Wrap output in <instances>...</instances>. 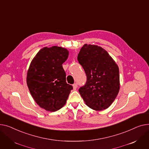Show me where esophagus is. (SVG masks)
I'll return each instance as SVG.
<instances>
[{
    "label": "esophagus",
    "instance_id": "1",
    "mask_svg": "<svg viewBox=\"0 0 149 149\" xmlns=\"http://www.w3.org/2000/svg\"><path fill=\"white\" fill-rule=\"evenodd\" d=\"M73 89H74V90H76V88H77V84L76 83L74 84L73 85Z\"/></svg>",
    "mask_w": 149,
    "mask_h": 149
}]
</instances>
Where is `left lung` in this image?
I'll return each instance as SVG.
<instances>
[{
	"label": "left lung",
	"instance_id": "obj_1",
	"mask_svg": "<svg viewBox=\"0 0 149 149\" xmlns=\"http://www.w3.org/2000/svg\"><path fill=\"white\" fill-rule=\"evenodd\" d=\"M77 60L86 75V84L79 89L85 103L96 111L108 108L120 90L118 65L102 47L86 44L81 48Z\"/></svg>",
	"mask_w": 149,
	"mask_h": 149
}]
</instances>
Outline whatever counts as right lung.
<instances>
[{
    "label": "right lung",
    "mask_w": 149,
    "mask_h": 149,
    "mask_svg": "<svg viewBox=\"0 0 149 149\" xmlns=\"http://www.w3.org/2000/svg\"><path fill=\"white\" fill-rule=\"evenodd\" d=\"M68 51L61 47H45L33 58L27 73V85L33 99L46 111L55 112L65 104L73 86L66 82L62 64Z\"/></svg>",
    "instance_id": "add662e5"
}]
</instances>
